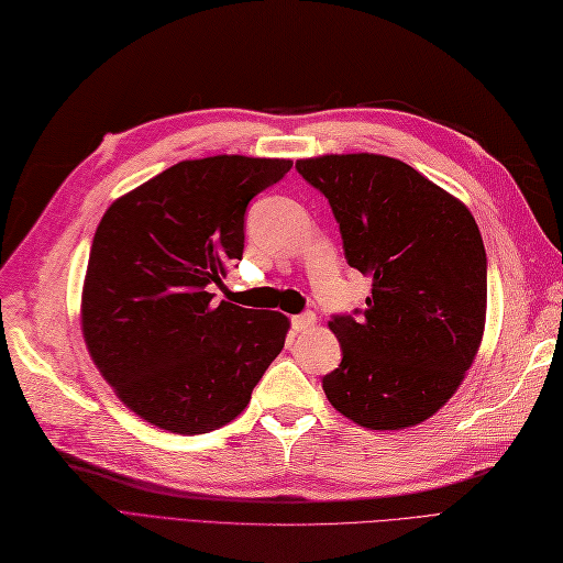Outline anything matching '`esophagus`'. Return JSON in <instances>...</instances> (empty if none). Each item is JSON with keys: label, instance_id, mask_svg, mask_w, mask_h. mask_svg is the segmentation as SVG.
<instances>
[{"label": "esophagus", "instance_id": "1", "mask_svg": "<svg viewBox=\"0 0 563 563\" xmlns=\"http://www.w3.org/2000/svg\"><path fill=\"white\" fill-rule=\"evenodd\" d=\"M292 330L295 332H306V330H311L313 328V322H316V316L313 313H301V316H292Z\"/></svg>", "mask_w": 563, "mask_h": 563}]
</instances>
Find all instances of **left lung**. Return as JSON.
I'll return each instance as SVG.
<instances>
[{
	"instance_id": "1",
	"label": "left lung",
	"mask_w": 563,
	"mask_h": 563,
	"mask_svg": "<svg viewBox=\"0 0 563 563\" xmlns=\"http://www.w3.org/2000/svg\"><path fill=\"white\" fill-rule=\"evenodd\" d=\"M330 201L343 255L372 278L365 308L332 316L341 365L322 376L336 411L400 430L444 407L473 365L486 318V252L470 210L407 163L378 154L297 161Z\"/></svg>"
}]
</instances>
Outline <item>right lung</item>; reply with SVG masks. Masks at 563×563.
<instances>
[{
	"instance_id": "add662e5",
	"label": "right lung",
	"mask_w": 563,
	"mask_h": 563,
	"mask_svg": "<svg viewBox=\"0 0 563 563\" xmlns=\"http://www.w3.org/2000/svg\"><path fill=\"white\" fill-rule=\"evenodd\" d=\"M287 158L179 161L121 196L98 224L81 330L121 402L147 423L201 434L239 416L285 346L278 311L214 303L208 289L243 257L245 210Z\"/></svg>"
}]
</instances>
